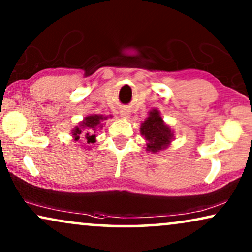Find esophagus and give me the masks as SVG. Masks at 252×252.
Wrapping results in <instances>:
<instances>
[{
  "mask_svg": "<svg viewBox=\"0 0 252 252\" xmlns=\"http://www.w3.org/2000/svg\"><path fill=\"white\" fill-rule=\"evenodd\" d=\"M122 117H123V118H128L129 112L126 111V110H124V111H122Z\"/></svg>",
  "mask_w": 252,
  "mask_h": 252,
  "instance_id": "obj_1",
  "label": "esophagus"
}]
</instances>
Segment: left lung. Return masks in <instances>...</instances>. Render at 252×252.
<instances>
[{"label":"left lung","mask_w":252,"mask_h":252,"mask_svg":"<svg viewBox=\"0 0 252 252\" xmlns=\"http://www.w3.org/2000/svg\"><path fill=\"white\" fill-rule=\"evenodd\" d=\"M140 133L147 141L146 150L153 154L167 149L174 139V132L164 122L157 109L150 110L146 120L141 123Z\"/></svg>","instance_id":"obj_1"}]
</instances>
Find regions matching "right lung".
Masks as SVG:
<instances>
[{
  "mask_svg": "<svg viewBox=\"0 0 252 252\" xmlns=\"http://www.w3.org/2000/svg\"><path fill=\"white\" fill-rule=\"evenodd\" d=\"M112 116H110L111 118ZM109 116L103 115H89L85 117L84 119L79 123L78 126H75L72 129V137L73 141L78 142L80 141L82 143V148L86 150L91 149V144L96 142V133L98 129L103 128V120H106Z\"/></svg>",
  "mask_w": 252,
  "mask_h": 252,
  "instance_id": "add662e5",
  "label": "right lung"
}]
</instances>
